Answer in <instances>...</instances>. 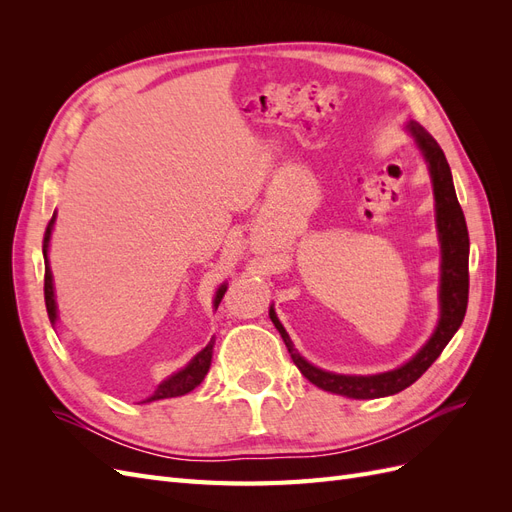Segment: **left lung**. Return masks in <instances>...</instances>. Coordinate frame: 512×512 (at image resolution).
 Returning <instances> with one entry per match:
<instances>
[{
    "label": "left lung",
    "instance_id": "8db88e82",
    "mask_svg": "<svg viewBox=\"0 0 512 512\" xmlns=\"http://www.w3.org/2000/svg\"><path fill=\"white\" fill-rule=\"evenodd\" d=\"M412 141L416 143L418 151L427 164L431 188H433V207H436V228H438V241H440V318L431 337L418 348V352L408 359L404 365H399L391 371H382V374H369V376H350V374H335V371L320 369L309 363L305 356L299 354L294 348L290 335L286 333L284 324L275 314V307H269V318L280 331L284 344L292 356L294 365L299 367L301 374L316 384L318 389L329 391L335 395H344L350 399H378L389 397L399 391L408 389L421 378L431 363L438 359L446 344L451 342L457 329L461 327L463 316H466L468 307V258H470V237L463 211L459 207V200L455 194L451 166L446 162L444 151L421 123L410 121L406 126Z\"/></svg>",
    "mask_w": 512,
    "mask_h": 512
}]
</instances>
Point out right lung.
Wrapping results in <instances>:
<instances>
[{"instance_id": "right-lung-1", "label": "right lung", "mask_w": 512, "mask_h": 512, "mask_svg": "<svg viewBox=\"0 0 512 512\" xmlns=\"http://www.w3.org/2000/svg\"><path fill=\"white\" fill-rule=\"evenodd\" d=\"M55 218L57 215L53 213V218L49 222V226H46V232H44V243H42V254H44V303H46V312H49V320L51 324L57 322V301H55V286H53V273H51V265H49V243H51V232H53V226H55ZM226 282L215 290V297H213V307L218 309L224 292H226ZM213 339L211 342L200 350L194 359L181 367L179 371H175V374H170L166 380H162L158 384V389L153 391L147 399H143L141 404H151V401H160V399H168V397H181L185 393L194 391L196 386L205 380L207 371L211 367V359H213Z\"/></svg>"}]
</instances>
